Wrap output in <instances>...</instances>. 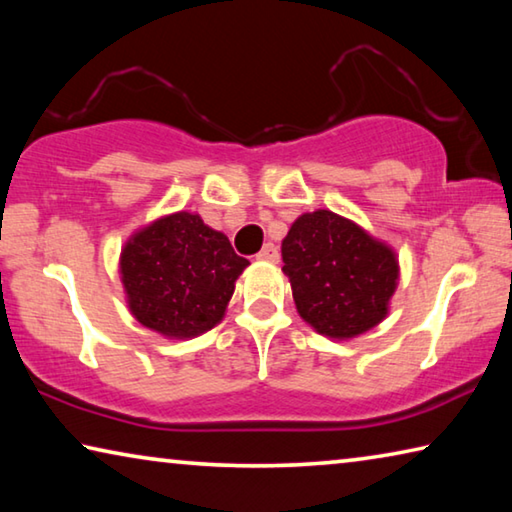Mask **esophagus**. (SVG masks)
<instances>
[{
  "instance_id": "esophagus-1",
  "label": "esophagus",
  "mask_w": 512,
  "mask_h": 512,
  "mask_svg": "<svg viewBox=\"0 0 512 512\" xmlns=\"http://www.w3.org/2000/svg\"><path fill=\"white\" fill-rule=\"evenodd\" d=\"M257 259H262V262H277L280 253H277V248L273 244H264V248L257 253Z\"/></svg>"
}]
</instances>
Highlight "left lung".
Instances as JSON below:
<instances>
[{
    "label": "left lung",
    "instance_id": "left-lung-1",
    "mask_svg": "<svg viewBox=\"0 0 512 512\" xmlns=\"http://www.w3.org/2000/svg\"><path fill=\"white\" fill-rule=\"evenodd\" d=\"M282 262L302 320L336 341L379 325L400 280L391 246L329 210L293 221Z\"/></svg>",
    "mask_w": 512,
    "mask_h": 512
}]
</instances>
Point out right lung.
Instances as JSON below:
<instances>
[{
    "label": "right lung",
    "instance_id": "obj_1",
    "mask_svg": "<svg viewBox=\"0 0 512 512\" xmlns=\"http://www.w3.org/2000/svg\"><path fill=\"white\" fill-rule=\"evenodd\" d=\"M248 264L201 216L176 212L126 241L119 273L137 323L167 339H194L221 323Z\"/></svg>",
    "mask_w": 512,
    "mask_h": 512
}]
</instances>
